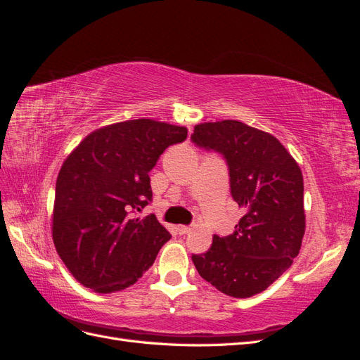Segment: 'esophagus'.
Here are the masks:
<instances>
[{
    "label": "esophagus",
    "instance_id": "1",
    "mask_svg": "<svg viewBox=\"0 0 360 360\" xmlns=\"http://www.w3.org/2000/svg\"><path fill=\"white\" fill-rule=\"evenodd\" d=\"M191 230H192V228H191V226H186V225H179V226H177V231H179L180 236H184V234L191 233Z\"/></svg>",
    "mask_w": 360,
    "mask_h": 360
}]
</instances>
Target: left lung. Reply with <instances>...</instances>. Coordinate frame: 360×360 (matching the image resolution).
<instances>
[{"instance_id":"8db88e82","label":"left lung","mask_w":360,"mask_h":360,"mask_svg":"<svg viewBox=\"0 0 360 360\" xmlns=\"http://www.w3.org/2000/svg\"><path fill=\"white\" fill-rule=\"evenodd\" d=\"M195 144L226 160L230 189L243 216L233 234L213 236L205 254L192 255L202 279L226 296L264 291L296 258L304 234L303 176L287 148L237 120L201 123Z\"/></svg>"}]
</instances>
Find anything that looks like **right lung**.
Instances as JSON below:
<instances>
[{
	"label": "right lung",
	"instance_id": "1",
	"mask_svg": "<svg viewBox=\"0 0 360 360\" xmlns=\"http://www.w3.org/2000/svg\"><path fill=\"white\" fill-rule=\"evenodd\" d=\"M188 129L150 118L94 130L64 160L56 184L52 238L73 278L96 292L124 290L155 263L171 234L155 214L148 172Z\"/></svg>",
	"mask_w": 360,
	"mask_h": 360
}]
</instances>
